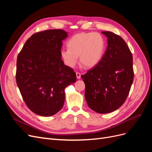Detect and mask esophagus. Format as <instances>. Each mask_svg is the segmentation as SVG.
Instances as JSON below:
<instances>
[{
	"mask_svg": "<svg viewBox=\"0 0 152 152\" xmlns=\"http://www.w3.org/2000/svg\"><path fill=\"white\" fill-rule=\"evenodd\" d=\"M76 76H77V79H80L81 78V74L79 72H76Z\"/></svg>",
	"mask_w": 152,
	"mask_h": 152,
	"instance_id": "esophagus-1",
	"label": "esophagus"
}]
</instances>
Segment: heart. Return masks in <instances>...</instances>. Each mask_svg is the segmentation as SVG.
Segmentation results:
<instances>
[{
    "mask_svg": "<svg viewBox=\"0 0 152 152\" xmlns=\"http://www.w3.org/2000/svg\"><path fill=\"white\" fill-rule=\"evenodd\" d=\"M68 49H62L61 56L65 65L75 68L78 57L82 65L91 68L97 65L104 53V41L98 33H79L73 35L67 43Z\"/></svg>",
    "mask_w": 152,
    "mask_h": 152,
    "instance_id": "1",
    "label": "heart"
}]
</instances>
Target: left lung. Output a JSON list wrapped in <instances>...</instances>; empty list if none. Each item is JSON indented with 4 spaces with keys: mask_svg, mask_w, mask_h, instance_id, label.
<instances>
[{
    "mask_svg": "<svg viewBox=\"0 0 152 152\" xmlns=\"http://www.w3.org/2000/svg\"><path fill=\"white\" fill-rule=\"evenodd\" d=\"M102 33L108 46L101 61L81 76L89 107L99 113L112 112L127 97L134 79L132 56L124 40L113 32Z\"/></svg>",
    "mask_w": 152,
    "mask_h": 152,
    "instance_id": "left-lung-1",
    "label": "left lung"
}]
</instances>
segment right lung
<instances>
[{
    "label": "right lung",
    "mask_w": 152,
    "mask_h": 152,
    "mask_svg": "<svg viewBox=\"0 0 152 152\" xmlns=\"http://www.w3.org/2000/svg\"><path fill=\"white\" fill-rule=\"evenodd\" d=\"M68 37L61 29L32 35L17 58L16 79L24 102L31 111L49 117L65 103V89L76 81V74L61 60L62 41Z\"/></svg>",
    "instance_id": "add662e5"
}]
</instances>
